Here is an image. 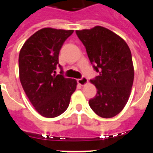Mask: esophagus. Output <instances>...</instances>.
Instances as JSON below:
<instances>
[{
	"label": "esophagus",
	"instance_id": "34e87169",
	"mask_svg": "<svg viewBox=\"0 0 153 153\" xmlns=\"http://www.w3.org/2000/svg\"><path fill=\"white\" fill-rule=\"evenodd\" d=\"M78 83L80 84L81 86H84L85 84L87 83V82H88V80H87V79H86V77H82V78H80V79H79L78 80Z\"/></svg>",
	"mask_w": 153,
	"mask_h": 153
}]
</instances>
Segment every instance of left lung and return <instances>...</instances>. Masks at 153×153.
<instances>
[{"label": "left lung", "instance_id": "8db88e82", "mask_svg": "<svg viewBox=\"0 0 153 153\" xmlns=\"http://www.w3.org/2000/svg\"><path fill=\"white\" fill-rule=\"evenodd\" d=\"M75 32L86 48L94 70L99 73L91 79L97 94L89 100V105L102 117L116 116L128 102L133 86L130 49L123 39L101 26Z\"/></svg>", "mask_w": 153, "mask_h": 153}]
</instances>
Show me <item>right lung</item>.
I'll return each instance as SVG.
<instances>
[{
    "mask_svg": "<svg viewBox=\"0 0 153 153\" xmlns=\"http://www.w3.org/2000/svg\"><path fill=\"white\" fill-rule=\"evenodd\" d=\"M73 32L42 28L25 42L20 51L21 85L35 109L45 117H55L66 111L76 89V80L65 78L59 63L60 49ZM57 66L61 74L56 76Z\"/></svg>",
    "mask_w": 153,
    "mask_h": 153,
    "instance_id": "right-lung-1",
    "label": "right lung"
}]
</instances>
